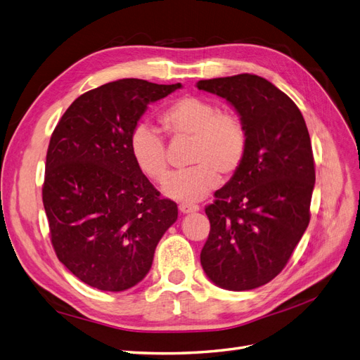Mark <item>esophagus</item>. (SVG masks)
I'll use <instances>...</instances> for the list:
<instances>
[{
  "mask_svg": "<svg viewBox=\"0 0 360 360\" xmlns=\"http://www.w3.org/2000/svg\"><path fill=\"white\" fill-rule=\"evenodd\" d=\"M179 210L181 212V213H195V212H198L200 210V205H197V204H188V202H181L180 205H179Z\"/></svg>",
  "mask_w": 360,
  "mask_h": 360,
  "instance_id": "1",
  "label": "esophagus"
}]
</instances>
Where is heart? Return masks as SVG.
Returning <instances> with one entry per match:
<instances>
[{
	"mask_svg": "<svg viewBox=\"0 0 360 360\" xmlns=\"http://www.w3.org/2000/svg\"><path fill=\"white\" fill-rule=\"evenodd\" d=\"M163 130L171 138H192L189 163L193 167L172 174L163 192L184 202L205 198L219 184V174L230 177L238 171L248 151V130L236 112L219 111L212 101L184 96L160 114ZM130 155L146 177L162 183L168 176L167 144L158 130L138 124L129 139Z\"/></svg>",
	"mask_w": 360,
	"mask_h": 360,
	"instance_id": "obj_1",
	"label": "heart"
}]
</instances>
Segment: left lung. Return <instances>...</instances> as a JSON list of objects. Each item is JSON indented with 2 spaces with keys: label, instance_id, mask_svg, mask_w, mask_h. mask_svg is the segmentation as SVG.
Returning a JSON list of instances; mask_svg holds the SVG:
<instances>
[{
  "label": "left lung",
  "instance_id": "obj_1",
  "mask_svg": "<svg viewBox=\"0 0 360 360\" xmlns=\"http://www.w3.org/2000/svg\"><path fill=\"white\" fill-rule=\"evenodd\" d=\"M197 86L230 102L248 130L242 167L205 207L210 233L201 266L217 287L254 290L281 274L308 228L315 183L308 127L296 103L261 76Z\"/></svg>",
  "mask_w": 360,
  "mask_h": 360
}]
</instances>
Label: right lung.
<instances>
[{"label": "right lung", "instance_id": "add662e5", "mask_svg": "<svg viewBox=\"0 0 360 360\" xmlns=\"http://www.w3.org/2000/svg\"><path fill=\"white\" fill-rule=\"evenodd\" d=\"M180 86L134 78L108 82L81 94L53 129L43 205L58 259L86 285H136L177 221V204L160 198L138 169L129 139L147 105Z\"/></svg>", "mask_w": 360, "mask_h": 360}]
</instances>
